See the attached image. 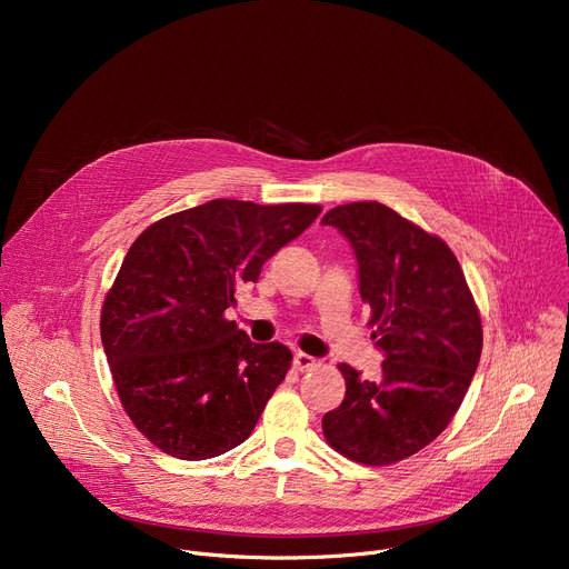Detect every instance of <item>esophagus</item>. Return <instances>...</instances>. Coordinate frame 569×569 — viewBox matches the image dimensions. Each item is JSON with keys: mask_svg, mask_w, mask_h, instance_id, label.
Instances as JSON below:
<instances>
[{"mask_svg": "<svg viewBox=\"0 0 569 569\" xmlns=\"http://www.w3.org/2000/svg\"><path fill=\"white\" fill-rule=\"evenodd\" d=\"M292 365H295V369H297V371H309V369L318 367V360H316V357L307 355V352H295V360H292Z\"/></svg>", "mask_w": 569, "mask_h": 569, "instance_id": "34e87169", "label": "esophagus"}]
</instances>
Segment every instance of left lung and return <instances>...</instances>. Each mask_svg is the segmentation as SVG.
<instances>
[{"instance_id":"left-lung-1","label":"left lung","mask_w":569,"mask_h":569,"mask_svg":"<svg viewBox=\"0 0 569 569\" xmlns=\"http://www.w3.org/2000/svg\"><path fill=\"white\" fill-rule=\"evenodd\" d=\"M322 226L348 237L376 327L371 339L385 352L373 380L339 367L346 397L325 412L322 433L357 463L390 466L452 422L482 355L480 311L452 249L387 204H339Z\"/></svg>"}]
</instances>
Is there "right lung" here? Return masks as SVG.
Masks as SVG:
<instances>
[{
	"mask_svg": "<svg viewBox=\"0 0 569 569\" xmlns=\"http://www.w3.org/2000/svg\"><path fill=\"white\" fill-rule=\"evenodd\" d=\"M320 212L219 198L152 223L131 244L103 300L101 341L119 401L161 452L202 461L251 436L292 352L253 343L226 309Z\"/></svg>",
	"mask_w": 569,
	"mask_h": 569,
	"instance_id": "obj_1",
	"label": "right lung"
}]
</instances>
